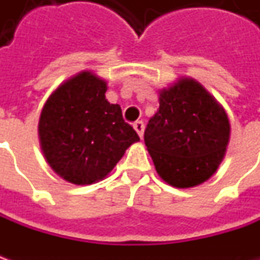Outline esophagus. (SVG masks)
Instances as JSON below:
<instances>
[{"label":"esophagus","mask_w":260,"mask_h":260,"mask_svg":"<svg viewBox=\"0 0 260 260\" xmlns=\"http://www.w3.org/2000/svg\"><path fill=\"white\" fill-rule=\"evenodd\" d=\"M135 130L137 132V135L140 136V137H143V132H145V124H143V121H136L135 124Z\"/></svg>","instance_id":"1"}]
</instances>
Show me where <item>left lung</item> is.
<instances>
[{
  "instance_id": "left-lung-1",
  "label": "left lung",
  "mask_w": 260,
  "mask_h": 260,
  "mask_svg": "<svg viewBox=\"0 0 260 260\" xmlns=\"http://www.w3.org/2000/svg\"><path fill=\"white\" fill-rule=\"evenodd\" d=\"M230 140L224 108L204 86L181 78L159 94L145 145L159 176L176 188H191L215 174Z\"/></svg>"
}]
</instances>
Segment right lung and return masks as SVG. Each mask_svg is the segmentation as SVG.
<instances>
[{
    "label": "right lung",
    "mask_w": 260,
    "mask_h": 260,
    "mask_svg": "<svg viewBox=\"0 0 260 260\" xmlns=\"http://www.w3.org/2000/svg\"><path fill=\"white\" fill-rule=\"evenodd\" d=\"M105 81L84 71L57 86L42 110L40 147L50 168L71 184L105 178L140 140L121 107L105 100Z\"/></svg>",
    "instance_id": "1"
}]
</instances>
